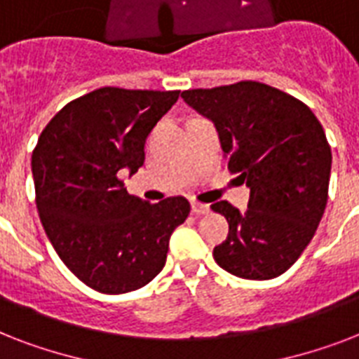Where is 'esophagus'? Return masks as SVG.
I'll list each match as a JSON object with an SVG mask.
<instances>
[{"label": "esophagus", "instance_id": "1", "mask_svg": "<svg viewBox=\"0 0 359 359\" xmlns=\"http://www.w3.org/2000/svg\"><path fill=\"white\" fill-rule=\"evenodd\" d=\"M191 212L196 216H207L210 212V208H208V205H203V203H191Z\"/></svg>", "mask_w": 359, "mask_h": 359}]
</instances>
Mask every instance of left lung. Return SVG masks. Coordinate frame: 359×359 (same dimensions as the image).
<instances>
[{"label":"left lung","mask_w":359,"mask_h":359,"mask_svg":"<svg viewBox=\"0 0 359 359\" xmlns=\"http://www.w3.org/2000/svg\"><path fill=\"white\" fill-rule=\"evenodd\" d=\"M180 97L214 121L227 168L250 186L245 212L212 205L229 224L214 261L236 278H278L311 242L328 201L332 149L323 124L302 100L261 81Z\"/></svg>","instance_id":"8db88e82"}]
</instances>
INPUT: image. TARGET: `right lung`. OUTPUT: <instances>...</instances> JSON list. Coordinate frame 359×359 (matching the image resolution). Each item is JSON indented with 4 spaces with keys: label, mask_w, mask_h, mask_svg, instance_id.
<instances>
[{
    "label": "right lung",
    "mask_w": 359,
    "mask_h": 359,
    "mask_svg": "<svg viewBox=\"0 0 359 359\" xmlns=\"http://www.w3.org/2000/svg\"><path fill=\"white\" fill-rule=\"evenodd\" d=\"M180 91L100 87L69 102L31 156L42 227L65 266L93 290L124 294L165 264L169 236L190 214L184 197L147 203L123 173L145 162V140Z\"/></svg>",
    "instance_id": "1"
}]
</instances>
